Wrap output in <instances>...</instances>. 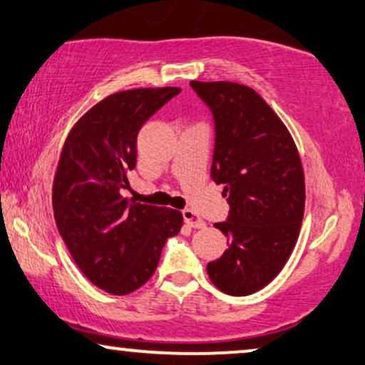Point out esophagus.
Instances as JSON below:
<instances>
[{
	"instance_id": "obj_1",
	"label": "esophagus",
	"mask_w": 365,
	"mask_h": 365,
	"mask_svg": "<svg viewBox=\"0 0 365 365\" xmlns=\"http://www.w3.org/2000/svg\"><path fill=\"white\" fill-rule=\"evenodd\" d=\"M182 218H184V222L187 223V227H191V228H203L205 227L203 220L197 217L195 211L190 208L182 210Z\"/></svg>"
}]
</instances>
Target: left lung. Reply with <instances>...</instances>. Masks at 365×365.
I'll return each instance as SVG.
<instances>
[{
    "label": "left lung",
    "instance_id": "8db88e82",
    "mask_svg": "<svg viewBox=\"0 0 365 365\" xmlns=\"http://www.w3.org/2000/svg\"><path fill=\"white\" fill-rule=\"evenodd\" d=\"M191 88L215 120L211 178L230 205L215 228L230 238L223 255L206 265L220 291L247 296L281 272L298 240L304 215V173L289 130L264 98L230 81Z\"/></svg>",
    "mask_w": 365,
    "mask_h": 365
}]
</instances>
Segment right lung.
Wrapping results in <instances>:
<instances>
[{"label": "right lung", "instance_id": "right-lung-1", "mask_svg": "<svg viewBox=\"0 0 365 365\" xmlns=\"http://www.w3.org/2000/svg\"><path fill=\"white\" fill-rule=\"evenodd\" d=\"M179 93L140 88L110 94L81 116L62 147L52 187L58 233L81 272L110 294L145 284L165 240L182 227L181 211L120 195L137 164L138 130Z\"/></svg>", "mask_w": 365, "mask_h": 365}]
</instances>
